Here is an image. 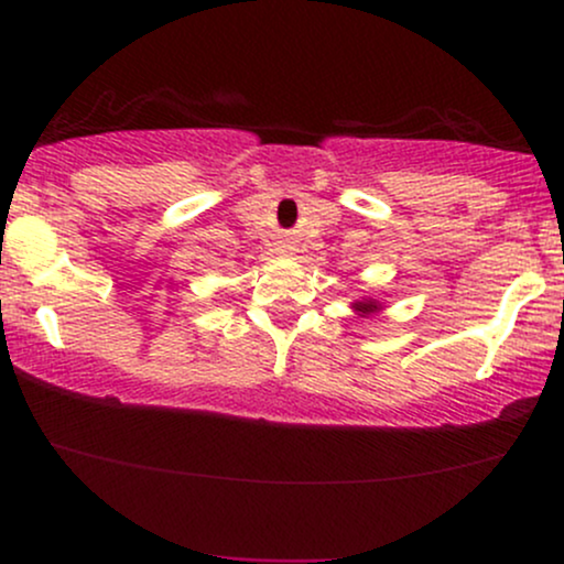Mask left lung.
I'll return each instance as SVG.
<instances>
[{
	"instance_id": "8db88e82",
	"label": "left lung",
	"mask_w": 564,
	"mask_h": 564,
	"mask_svg": "<svg viewBox=\"0 0 564 564\" xmlns=\"http://www.w3.org/2000/svg\"><path fill=\"white\" fill-rule=\"evenodd\" d=\"M352 310H355V315H358V318H368V315H377V313H381V310H384V304H381L379 300H371V296H364V300H358V302H352Z\"/></svg>"
}]
</instances>
